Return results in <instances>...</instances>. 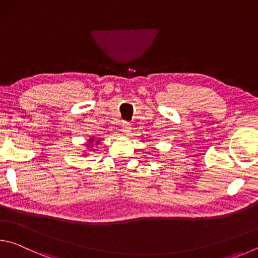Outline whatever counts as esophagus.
<instances>
[{"label":"esophagus","mask_w":258,"mask_h":258,"mask_svg":"<svg viewBox=\"0 0 258 258\" xmlns=\"http://www.w3.org/2000/svg\"><path fill=\"white\" fill-rule=\"evenodd\" d=\"M121 130H123V132L125 134H128L131 132V130H132L131 123H128V121H123V124H121Z\"/></svg>","instance_id":"esophagus-1"}]
</instances>
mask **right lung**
Returning a JSON list of instances; mask_svg holds the SVG:
<instances>
[{
  "label": "right lung",
  "instance_id": "add662e5",
  "mask_svg": "<svg viewBox=\"0 0 258 258\" xmlns=\"http://www.w3.org/2000/svg\"><path fill=\"white\" fill-rule=\"evenodd\" d=\"M93 141H94V139H90L89 140V145H91V143H93ZM97 143H99V141H97ZM87 145V146H89Z\"/></svg>",
  "mask_w": 258,
  "mask_h": 258
}]
</instances>
